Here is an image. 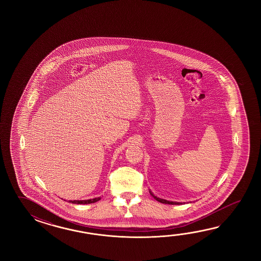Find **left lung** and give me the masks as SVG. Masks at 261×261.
I'll return each mask as SVG.
<instances>
[{"label": "left lung", "mask_w": 261, "mask_h": 261, "mask_svg": "<svg viewBox=\"0 0 261 261\" xmlns=\"http://www.w3.org/2000/svg\"><path fill=\"white\" fill-rule=\"evenodd\" d=\"M150 194L152 195V197H154V199L155 200H158V201H160L161 203H165V204H182L181 202H175V201H169V200H163V199H161V198H158L156 196L153 194L151 191H149Z\"/></svg>", "instance_id": "8db88e82"}]
</instances>
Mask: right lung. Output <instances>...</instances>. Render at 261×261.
<instances>
[{"label": "right lung", "mask_w": 261, "mask_h": 261, "mask_svg": "<svg viewBox=\"0 0 261 261\" xmlns=\"http://www.w3.org/2000/svg\"><path fill=\"white\" fill-rule=\"evenodd\" d=\"M100 198H94V199H91V200H69V202H72V203H76V204H89V203H94L96 201L100 200Z\"/></svg>", "instance_id": "1"}]
</instances>
